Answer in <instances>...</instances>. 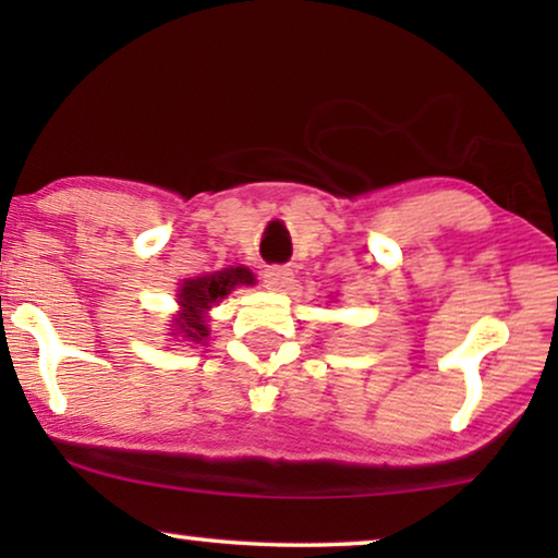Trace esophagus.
I'll return each instance as SVG.
<instances>
[{
    "mask_svg": "<svg viewBox=\"0 0 558 558\" xmlns=\"http://www.w3.org/2000/svg\"><path fill=\"white\" fill-rule=\"evenodd\" d=\"M292 281L294 274L292 269H287V266H269V269L264 271V287L271 289V292H287Z\"/></svg>",
    "mask_w": 558,
    "mask_h": 558,
    "instance_id": "1",
    "label": "esophagus"
}]
</instances>
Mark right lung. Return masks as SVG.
Masks as SVG:
<instances>
[{"instance_id": "1", "label": "right lung", "mask_w": 558, "mask_h": 558, "mask_svg": "<svg viewBox=\"0 0 558 558\" xmlns=\"http://www.w3.org/2000/svg\"><path fill=\"white\" fill-rule=\"evenodd\" d=\"M254 281V274L246 266H231V269L205 274V277L185 279L178 294L180 312L172 319V335H180L190 342H205L210 335L208 310L226 300L235 287H251Z\"/></svg>"}]
</instances>
